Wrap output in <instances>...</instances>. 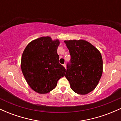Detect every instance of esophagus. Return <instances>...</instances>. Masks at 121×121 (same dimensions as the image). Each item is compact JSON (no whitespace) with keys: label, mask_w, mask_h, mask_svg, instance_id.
Masks as SVG:
<instances>
[{"label":"esophagus","mask_w":121,"mask_h":121,"mask_svg":"<svg viewBox=\"0 0 121 121\" xmlns=\"http://www.w3.org/2000/svg\"><path fill=\"white\" fill-rule=\"evenodd\" d=\"M63 66H64V67H65V68L66 69V64H63Z\"/></svg>","instance_id":"1"}]
</instances>
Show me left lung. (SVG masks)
<instances>
[{
  "label": "left lung",
  "instance_id": "8db88e82",
  "mask_svg": "<svg viewBox=\"0 0 121 121\" xmlns=\"http://www.w3.org/2000/svg\"><path fill=\"white\" fill-rule=\"evenodd\" d=\"M64 43L70 55L65 77L75 93H89L95 88L102 76L103 62L101 53L84 40H65Z\"/></svg>",
  "mask_w": 121,
  "mask_h": 121
}]
</instances>
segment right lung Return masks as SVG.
<instances>
[{
  "mask_svg": "<svg viewBox=\"0 0 121 121\" xmlns=\"http://www.w3.org/2000/svg\"><path fill=\"white\" fill-rule=\"evenodd\" d=\"M59 40L41 37L30 42L25 48L21 68L30 86L40 94L49 93L65 76V68L59 63Z\"/></svg>",
  "mask_w": 121,
  "mask_h": 121,
  "instance_id": "right-lung-1",
  "label": "right lung"
}]
</instances>
